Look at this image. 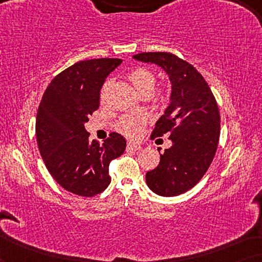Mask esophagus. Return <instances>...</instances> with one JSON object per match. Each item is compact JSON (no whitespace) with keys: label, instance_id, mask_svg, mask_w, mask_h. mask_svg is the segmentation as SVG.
I'll return each mask as SVG.
<instances>
[{"label":"esophagus","instance_id":"34e87169","mask_svg":"<svg viewBox=\"0 0 262 262\" xmlns=\"http://www.w3.org/2000/svg\"><path fill=\"white\" fill-rule=\"evenodd\" d=\"M142 149V146L139 144H135V143H128L127 150H134V151H139Z\"/></svg>","mask_w":262,"mask_h":262}]
</instances>
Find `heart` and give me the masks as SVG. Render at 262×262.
Segmentation results:
<instances>
[{
  "instance_id": "b5f03b06",
  "label": "heart",
  "mask_w": 262,
  "mask_h": 262,
  "mask_svg": "<svg viewBox=\"0 0 262 262\" xmlns=\"http://www.w3.org/2000/svg\"><path fill=\"white\" fill-rule=\"evenodd\" d=\"M128 80L131 81L132 85L141 95L144 93L151 94L152 89L155 87L156 76L151 70L146 69V68H136L128 74ZM142 123V117H124L118 124V127L127 137H136Z\"/></svg>"
}]
</instances>
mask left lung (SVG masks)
<instances>
[{"instance_id":"1","label":"left lung","mask_w":262,"mask_h":262,"mask_svg":"<svg viewBox=\"0 0 262 262\" xmlns=\"http://www.w3.org/2000/svg\"><path fill=\"white\" fill-rule=\"evenodd\" d=\"M156 64L169 77V105L156 121L152 137L169 134L171 146L160 155V163L145 181L156 194L175 196L198 184L212 162L220 141L221 118L216 99L198 70L169 52L134 56Z\"/></svg>"}]
</instances>
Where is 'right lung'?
<instances>
[{"label":"right lung","instance_id":"obj_1","mask_svg":"<svg viewBox=\"0 0 262 262\" xmlns=\"http://www.w3.org/2000/svg\"><path fill=\"white\" fill-rule=\"evenodd\" d=\"M119 58L81 60L51 81L35 120L38 148L49 173L64 189L82 196L105 191L110 162L125 151L126 141L112 132L101 145L89 139L84 124L99 108L100 91Z\"/></svg>","mask_w":262,"mask_h":262}]
</instances>
